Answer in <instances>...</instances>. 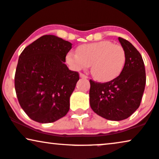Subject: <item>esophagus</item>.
I'll return each mask as SVG.
<instances>
[{
    "instance_id": "obj_1",
    "label": "esophagus",
    "mask_w": 159,
    "mask_h": 159,
    "mask_svg": "<svg viewBox=\"0 0 159 159\" xmlns=\"http://www.w3.org/2000/svg\"><path fill=\"white\" fill-rule=\"evenodd\" d=\"M79 75H80V78H88L87 76L85 75H84V74H83V73H80Z\"/></svg>"
}]
</instances>
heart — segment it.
Masks as SVG:
<instances>
[{
	"label": "heart",
	"instance_id": "1",
	"mask_svg": "<svg viewBox=\"0 0 159 159\" xmlns=\"http://www.w3.org/2000/svg\"><path fill=\"white\" fill-rule=\"evenodd\" d=\"M66 60L68 65L77 71L86 69L91 65L94 78L98 81L108 82L122 73L126 56L121 45L103 40L78 46L77 53L68 52Z\"/></svg>",
	"mask_w": 159,
	"mask_h": 159
}]
</instances>
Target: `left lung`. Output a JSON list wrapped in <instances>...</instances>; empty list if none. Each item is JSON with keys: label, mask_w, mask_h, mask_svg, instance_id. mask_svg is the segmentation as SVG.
<instances>
[{"label": "left lung", "mask_w": 159, "mask_h": 159, "mask_svg": "<svg viewBox=\"0 0 159 159\" xmlns=\"http://www.w3.org/2000/svg\"><path fill=\"white\" fill-rule=\"evenodd\" d=\"M125 52V65L113 81L98 83L90 80L89 103L94 112L106 120L120 121L139 107L146 84L143 59L128 40L118 38Z\"/></svg>", "instance_id": "1"}]
</instances>
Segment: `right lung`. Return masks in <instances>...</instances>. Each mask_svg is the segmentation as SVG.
Wrapping results in <instances>:
<instances>
[{
    "label": "right lung",
    "mask_w": 159,
    "mask_h": 159,
    "mask_svg": "<svg viewBox=\"0 0 159 159\" xmlns=\"http://www.w3.org/2000/svg\"><path fill=\"white\" fill-rule=\"evenodd\" d=\"M70 42L44 35L28 45L19 56L15 86L20 105L31 120L53 122L70 109V98L79 80L78 72L65 65Z\"/></svg>",
    "instance_id": "right-lung-1"
}]
</instances>
